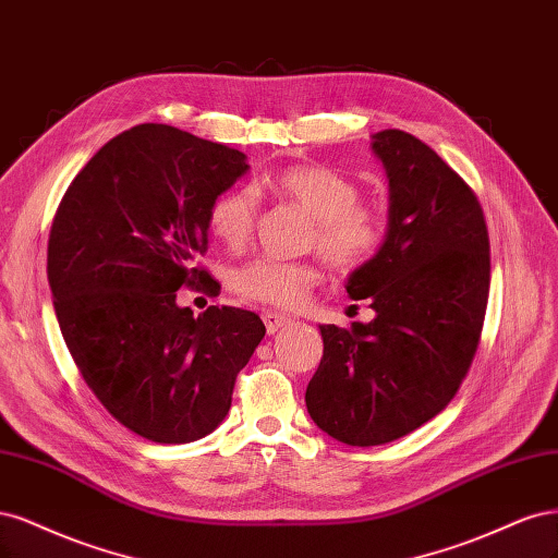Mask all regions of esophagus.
<instances>
[{
  "instance_id": "obj_1",
  "label": "esophagus",
  "mask_w": 558,
  "mask_h": 558,
  "mask_svg": "<svg viewBox=\"0 0 558 558\" xmlns=\"http://www.w3.org/2000/svg\"><path fill=\"white\" fill-rule=\"evenodd\" d=\"M287 322H290V317L282 315V313H274V311L264 313V325H266L268 333H276L280 327L287 325Z\"/></svg>"
}]
</instances>
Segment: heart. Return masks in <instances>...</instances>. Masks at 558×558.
Wrapping results in <instances>:
<instances>
[{
	"label": "heart",
	"mask_w": 558,
	"mask_h": 558,
	"mask_svg": "<svg viewBox=\"0 0 558 558\" xmlns=\"http://www.w3.org/2000/svg\"><path fill=\"white\" fill-rule=\"evenodd\" d=\"M266 187L296 204L315 220L313 245L338 271L364 266L383 243V215L359 204L352 178L319 165H299L266 178ZM257 196L247 187H233L215 196L208 208V229L229 250H241L253 239ZM319 282L317 266L305 262L255 259L233 274V290L243 299L296 308Z\"/></svg>",
	"instance_id": "obj_1"
}]
</instances>
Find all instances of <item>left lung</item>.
<instances>
[{
  "label": "left lung",
  "mask_w": 558,
  "mask_h": 558,
  "mask_svg": "<svg viewBox=\"0 0 558 558\" xmlns=\"http://www.w3.org/2000/svg\"><path fill=\"white\" fill-rule=\"evenodd\" d=\"M389 181L383 245L345 290L375 317L319 325L325 352L305 389L313 422L371 447L408 436L452 401L469 373L489 296V233L475 192L426 143L371 136Z\"/></svg>",
  "instance_id": "left-lung-1"
}]
</instances>
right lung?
<instances>
[{
	"label": "right lung",
	"instance_id": "add662e5",
	"mask_svg": "<svg viewBox=\"0 0 558 558\" xmlns=\"http://www.w3.org/2000/svg\"><path fill=\"white\" fill-rule=\"evenodd\" d=\"M247 169L222 143L136 124L87 161L52 220L48 282L64 343L101 405L153 442L213 434L266 333L250 311L194 317L175 303L183 284L210 280L194 266L208 208Z\"/></svg>",
	"mask_w": 558,
	"mask_h": 558
}]
</instances>
